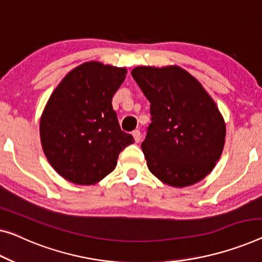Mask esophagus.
Returning a JSON list of instances; mask_svg holds the SVG:
<instances>
[{"instance_id": "obj_1", "label": "esophagus", "mask_w": 262, "mask_h": 262, "mask_svg": "<svg viewBox=\"0 0 262 262\" xmlns=\"http://www.w3.org/2000/svg\"><path fill=\"white\" fill-rule=\"evenodd\" d=\"M133 136H134L135 142H139L140 140H141V133H140V130H138V129L133 132Z\"/></svg>"}]
</instances>
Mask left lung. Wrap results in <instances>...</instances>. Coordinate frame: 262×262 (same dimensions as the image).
<instances>
[{"mask_svg": "<svg viewBox=\"0 0 262 262\" xmlns=\"http://www.w3.org/2000/svg\"><path fill=\"white\" fill-rule=\"evenodd\" d=\"M132 75L150 102L151 123L141 144L150 173L179 188L201 181L225 144V121L215 102L178 66H142Z\"/></svg>", "mask_w": 262, "mask_h": 262, "instance_id": "obj_1", "label": "left lung"}]
</instances>
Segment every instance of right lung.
Returning <instances> with one entry per match:
<instances>
[{
	"label": "right lung",
	"mask_w": 262,
	"mask_h": 262,
	"mask_svg": "<svg viewBox=\"0 0 262 262\" xmlns=\"http://www.w3.org/2000/svg\"><path fill=\"white\" fill-rule=\"evenodd\" d=\"M127 69L92 61L69 72L50 95L40 121L48 161L62 178L94 185L116 167L119 154L134 142L121 130L112 99Z\"/></svg>",
	"instance_id": "obj_1"
}]
</instances>
